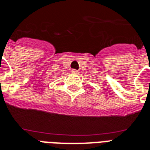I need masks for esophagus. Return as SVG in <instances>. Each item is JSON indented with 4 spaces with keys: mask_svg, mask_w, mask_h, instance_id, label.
Wrapping results in <instances>:
<instances>
[{
    "mask_svg": "<svg viewBox=\"0 0 150 150\" xmlns=\"http://www.w3.org/2000/svg\"><path fill=\"white\" fill-rule=\"evenodd\" d=\"M71 73L72 74H74V75H78L79 71L77 70H71Z\"/></svg>",
    "mask_w": 150,
    "mask_h": 150,
    "instance_id": "obj_1",
    "label": "esophagus"
}]
</instances>
